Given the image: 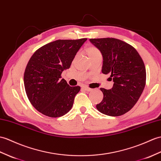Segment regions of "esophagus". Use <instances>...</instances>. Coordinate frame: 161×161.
Segmentation results:
<instances>
[{"instance_id": "1", "label": "esophagus", "mask_w": 161, "mask_h": 161, "mask_svg": "<svg viewBox=\"0 0 161 161\" xmlns=\"http://www.w3.org/2000/svg\"><path fill=\"white\" fill-rule=\"evenodd\" d=\"M83 88L85 90V91H92V88H89V87H88V86H84Z\"/></svg>"}]
</instances>
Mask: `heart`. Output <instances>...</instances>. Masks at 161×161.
Returning a JSON list of instances; mask_svg holds the SVG:
<instances>
[{"label":"heart","mask_w":161,"mask_h":161,"mask_svg":"<svg viewBox=\"0 0 161 161\" xmlns=\"http://www.w3.org/2000/svg\"><path fill=\"white\" fill-rule=\"evenodd\" d=\"M86 53H87V55H88L90 59L93 58V57H95V56L101 55L100 51L97 48L94 47H88L86 49Z\"/></svg>","instance_id":"1"}]
</instances>
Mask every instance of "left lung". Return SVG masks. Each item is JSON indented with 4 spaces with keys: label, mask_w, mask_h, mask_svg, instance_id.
I'll list each match as a JSON object with an SVG mask.
<instances>
[{
    "label": "left lung",
    "mask_w": 161,
    "mask_h": 161,
    "mask_svg": "<svg viewBox=\"0 0 161 161\" xmlns=\"http://www.w3.org/2000/svg\"><path fill=\"white\" fill-rule=\"evenodd\" d=\"M91 43L103 55L102 73L114 81L110 90L101 88L103 100L96 108L100 113L117 117L135 105L146 83V70L138 51L132 45L113 38H92Z\"/></svg>",
    "instance_id": "8db88e82"
}]
</instances>
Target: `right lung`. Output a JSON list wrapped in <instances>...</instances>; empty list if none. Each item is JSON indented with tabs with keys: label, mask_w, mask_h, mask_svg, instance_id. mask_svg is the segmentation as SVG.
Returning <instances> with one entry per match:
<instances>
[{
	"label": "right lung",
	"mask_w": 161,
	"mask_h": 161,
	"mask_svg": "<svg viewBox=\"0 0 161 161\" xmlns=\"http://www.w3.org/2000/svg\"><path fill=\"white\" fill-rule=\"evenodd\" d=\"M87 38L58 40L41 47L29 60L24 73L27 97L40 113L59 117L71 109L80 87L70 86L61 79Z\"/></svg>",
	"instance_id": "obj_1"
}]
</instances>
